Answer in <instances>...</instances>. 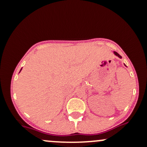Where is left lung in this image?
Here are the masks:
<instances>
[{"label": "left lung", "instance_id": "obj_1", "mask_svg": "<svg viewBox=\"0 0 147 147\" xmlns=\"http://www.w3.org/2000/svg\"><path fill=\"white\" fill-rule=\"evenodd\" d=\"M114 53H115V55H117V57H119V58H121V55H119V54H118V53H117V52H114Z\"/></svg>", "mask_w": 147, "mask_h": 147}]
</instances>
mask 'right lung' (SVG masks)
Segmentation results:
<instances>
[{"instance_id":"add662e5","label":"right lung","mask_w":147,"mask_h":147,"mask_svg":"<svg viewBox=\"0 0 147 147\" xmlns=\"http://www.w3.org/2000/svg\"><path fill=\"white\" fill-rule=\"evenodd\" d=\"M20 71H21V69H20Z\"/></svg>"}]
</instances>
